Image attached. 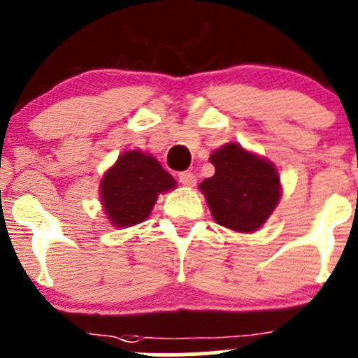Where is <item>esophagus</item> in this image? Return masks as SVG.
<instances>
[{
	"label": "esophagus",
	"mask_w": 358,
	"mask_h": 358,
	"mask_svg": "<svg viewBox=\"0 0 358 358\" xmlns=\"http://www.w3.org/2000/svg\"><path fill=\"white\" fill-rule=\"evenodd\" d=\"M178 180H180V183H182L183 187H194V185H196V175H194V173H190V171L180 173Z\"/></svg>",
	"instance_id": "obj_1"
}]
</instances>
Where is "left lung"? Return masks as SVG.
Instances as JSON below:
<instances>
[{"mask_svg": "<svg viewBox=\"0 0 358 358\" xmlns=\"http://www.w3.org/2000/svg\"><path fill=\"white\" fill-rule=\"evenodd\" d=\"M215 175L199 189L213 218L236 232H256L268 220L280 199V176L265 157L225 143L211 154Z\"/></svg>", "mask_w": 358, "mask_h": 358, "instance_id": "left-lung-1", "label": "left lung"}]
</instances>
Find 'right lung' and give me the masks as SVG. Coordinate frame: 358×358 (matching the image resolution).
I'll list each match as a JSON object with an SVG mask.
<instances>
[{"label":"right lung","mask_w":358,"mask_h":358,"mask_svg":"<svg viewBox=\"0 0 358 358\" xmlns=\"http://www.w3.org/2000/svg\"><path fill=\"white\" fill-rule=\"evenodd\" d=\"M176 182L157 159L142 150L121 154L100 182V199L109 222L131 227L152 211L159 194L175 189Z\"/></svg>","instance_id":"add662e5"}]
</instances>
